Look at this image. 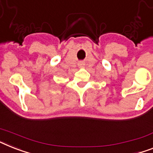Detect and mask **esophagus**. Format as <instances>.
I'll return each mask as SVG.
<instances>
[{
    "instance_id": "obj_1",
    "label": "esophagus",
    "mask_w": 153,
    "mask_h": 153,
    "mask_svg": "<svg viewBox=\"0 0 153 153\" xmlns=\"http://www.w3.org/2000/svg\"><path fill=\"white\" fill-rule=\"evenodd\" d=\"M81 65H82V64H79V66H81Z\"/></svg>"
}]
</instances>
